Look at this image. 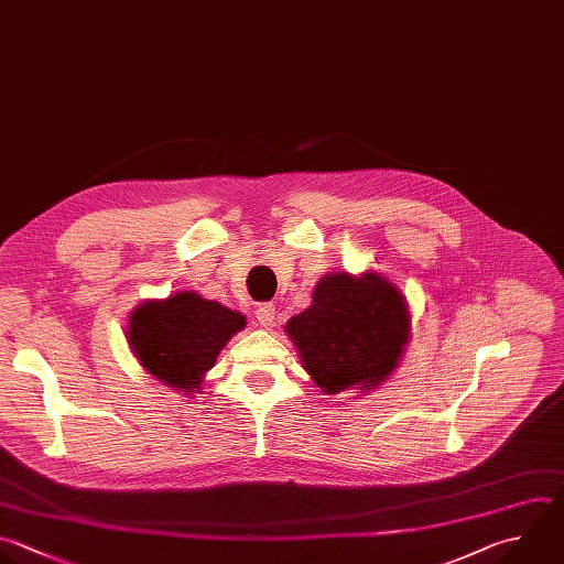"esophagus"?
<instances>
[{"label": "esophagus", "instance_id": "esophagus-1", "mask_svg": "<svg viewBox=\"0 0 564 564\" xmlns=\"http://www.w3.org/2000/svg\"><path fill=\"white\" fill-rule=\"evenodd\" d=\"M256 317H258L260 326L271 328V326H273V319H275V306H273V304H260V306L256 308Z\"/></svg>", "mask_w": 564, "mask_h": 564}]
</instances>
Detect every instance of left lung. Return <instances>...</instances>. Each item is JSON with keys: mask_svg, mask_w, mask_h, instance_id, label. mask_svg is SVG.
Here are the masks:
<instances>
[{"mask_svg": "<svg viewBox=\"0 0 564 564\" xmlns=\"http://www.w3.org/2000/svg\"><path fill=\"white\" fill-rule=\"evenodd\" d=\"M313 383L337 394L381 386L401 361L410 337V313L401 291L368 271L324 275L313 304L286 322Z\"/></svg>", "mask_w": 564, "mask_h": 564, "instance_id": "left-lung-1", "label": "left lung"}]
</instances>
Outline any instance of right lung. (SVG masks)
I'll use <instances>...</instances> for the list:
<instances>
[{"instance_id": "add662e5", "label": "right lung", "mask_w": 564, "mask_h": 564, "mask_svg": "<svg viewBox=\"0 0 564 564\" xmlns=\"http://www.w3.org/2000/svg\"><path fill=\"white\" fill-rule=\"evenodd\" d=\"M247 319L194 291L150 300L132 311L128 341L141 366L161 383L183 394L200 392L225 344Z\"/></svg>"}]
</instances>
